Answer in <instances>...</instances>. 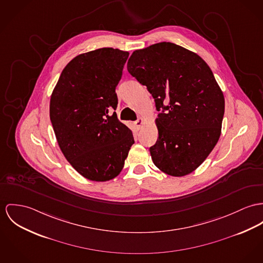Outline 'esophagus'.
Instances as JSON below:
<instances>
[{"instance_id":"1","label":"esophagus","mask_w":263,"mask_h":263,"mask_svg":"<svg viewBox=\"0 0 263 263\" xmlns=\"http://www.w3.org/2000/svg\"><path fill=\"white\" fill-rule=\"evenodd\" d=\"M144 123H145V119L144 118H139L137 121L134 122V125H135V127H136V129H141L142 126L144 125Z\"/></svg>"}]
</instances>
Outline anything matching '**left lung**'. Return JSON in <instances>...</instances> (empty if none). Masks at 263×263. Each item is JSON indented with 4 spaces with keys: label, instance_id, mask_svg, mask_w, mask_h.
I'll return each mask as SVG.
<instances>
[{
    "label": "left lung",
    "instance_id": "left-lung-1",
    "mask_svg": "<svg viewBox=\"0 0 263 263\" xmlns=\"http://www.w3.org/2000/svg\"><path fill=\"white\" fill-rule=\"evenodd\" d=\"M127 69L147 87L157 110H166L155 119L159 139L150 148L152 161L174 177L192 173L221 134L225 101L211 69L196 53L170 42L134 51Z\"/></svg>",
    "mask_w": 263,
    "mask_h": 263
}]
</instances>
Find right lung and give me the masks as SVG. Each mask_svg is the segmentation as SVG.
<instances>
[{"mask_svg":"<svg viewBox=\"0 0 263 263\" xmlns=\"http://www.w3.org/2000/svg\"><path fill=\"white\" fill-rule=\"evenodd\" d=\"M129 53L101 48L70 61L50 100V119L61 151L83 177L96 182L117 177L131 146L132 131L118 120L115 88Z\"/></svg>","mask_w":263,"mask_h":263,"instance_id":"add662e5","label":"right lung"}]
</instances>
